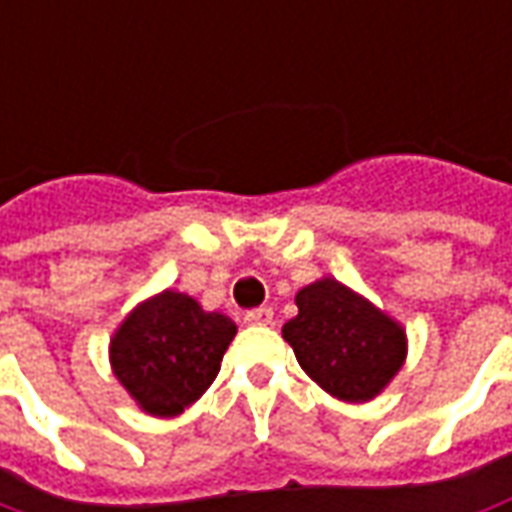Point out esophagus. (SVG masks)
<instances>
[{
  "label": "esophagus",
  "mask_w": 512,
  "mask_h": 512,
  "mask_svg": "<svg viewBox=\"0 0 512 512\" xmlns=\"http://www.w3.org/2000/svg\"><path fill=\"white\" fill-rule=\"evenodd\" d=\"M244 321L249 323V326H268V323L274 321V310H271V307H257V310L246 312Z\"/></svg>",
  "instance_id": "esophagus-1"
}]
</instances>
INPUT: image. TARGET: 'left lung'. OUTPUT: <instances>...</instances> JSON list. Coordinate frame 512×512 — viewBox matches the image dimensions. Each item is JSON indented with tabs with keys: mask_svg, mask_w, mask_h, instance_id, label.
Wrapping results in <instances>:
<instances>
[{
	"mask_svg": "<svg viewBox=\"0 0 512 512\" xmlns=\"http://www.w3.org/2000/svg\"><path fill=\"white\" fill-rule=\"evenodd\" d=\"M299 315L282 326L301 370L345 403H367L384 392L406 362L403 323L334 277L296 293Z\"/></svg>",
	"mask_w": 512,
	"mask_h": 512,
	"instance_id": "8db88e82",
	"label": "left lung"
}]
</instances>
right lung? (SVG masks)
<instances>
[{"label": "right lung", "instance_id": "1", "mask_svg": "<svg viewBox=\"0 0 512 512\" xmlns=\"http://www.w3.org/2000/svg\"><path fill=\"white\" fill-rule=\"evenodd\" d=\"M235 326L197 299L161 290L139 301L109 340V365L131 400L150 417H178L219 376Z\"/></svg>", "mask_w": 512, "mask_h": 512}]
</instances>
